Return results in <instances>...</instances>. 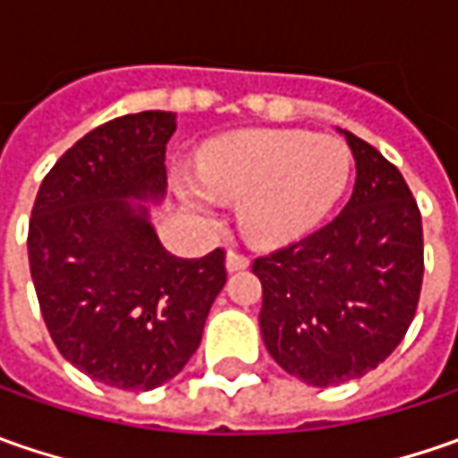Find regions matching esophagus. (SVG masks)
<instances>
[{
	"label": "esophagus",
	"instance_id": "1",
	"mask_svg": "<svg viewBox=\"0 0 458 458\" xmlns=\"http://www.w3.org/2000/svg\"><path fill=\"white\" fill-rule=\"evenodd\" d=\"M250 267V257L239 255V252H226V273H239V270H247Z\"/></svg>",
	"mask_w": 458,
	"mask_h": 458
}]
</instances>
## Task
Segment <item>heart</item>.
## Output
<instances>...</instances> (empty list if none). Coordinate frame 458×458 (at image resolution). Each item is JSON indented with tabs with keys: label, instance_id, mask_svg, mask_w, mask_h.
I'll return each mask as SVG.
<instances>
[{
	"label": "heart",
	"instance_id": "1",
	"mask_svg": "<svg viewBox=\"0 0 458 458\" xmlns=\"http://www.w3.org/2000/svg\"><path fill=\"white\" fill-rule=\"evenodd\" d=\"M352 175L342 140L301 130H247L211 142L199 155V178L178 175L191 211L211 214L214 196L239 203L250 242L280 247L306 237L336 206Z\"/></svg>",
	"mask_w": 458,
	"mask_h": 458
}]
</instances>
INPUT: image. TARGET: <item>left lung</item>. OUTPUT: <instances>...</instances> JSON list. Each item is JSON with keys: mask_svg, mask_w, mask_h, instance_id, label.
Here are the masks:
<instances>
[{"mask_svg": "<svg viewBox=\"0 0 458 458\" xmlns=\"http://www.w3.org/2000/svg\"><path fill=\"white\" fill-rule=\"evenodd\" d=\"M357 163L344 211L252 273L262 283V342L313 387L364 377L403 342L423 283L420 211L400 170L339 130Z\"/></svg>", "mask_w": 458, "mask_h": 458, "instance_id": "left-lung-1", "label": "left lung"}]
</instances>
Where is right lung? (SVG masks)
<instances>
[{"label":"right lung","mask_w":458,"mask_h":458,"mask_svg":"<svg viewBox=\"0 0 458 458\" xmlns=\"http://www.w3.org/2000/svg\"><path fill=\"white\" fill-rule=\"evenodd\" d=\"M173 112L112 119L45 175L27 255L45 326L65 360L116 390H152L193 357L226 283L224 252H167L150 206L167 193Z\"/></svg>","instance_id":"1"}]
</instances>
